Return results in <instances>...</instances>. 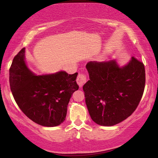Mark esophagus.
Wrapping results in <instances>:
<instances>
[{
    "label": "esophagus",
    "mask_w": 158,
    "mask_h": 158,
    "mask_svg": "<svg viewBox=\"0 0 158 158\" xmlns=\"http://www.w3.org/2000/svg\"><path fill=\"white\" fill-rule=\"evenodd\" d=\"M76 81H77V83L79 85V87L82 88L83 86V85L86 82V76L83 74H80Z\"/></svg>",
    "instance_id": "esophagus-1"
}]
</instances>
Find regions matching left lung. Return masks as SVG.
Returning a JSON list of instances; mask_svg holds the SVG:
<instances>
[{
    "mask_svg": "<svg viewBox=\"0 0 158 158\" xmlns=\"http://www.w3.org/2000/svg\"><path fill=\"white\" fill-rule=\"evenodd\" d=\"M86 69L89 80L83 85V90L92 121L111 127L131 116L144 90V64L132 56L123 66L116 59L90 61Z\"/></svg>",
    "mask_w": 158,
    "mask_h": 158,
    "instance_id": "1",
    "label": "left lung"
}]
</instances>
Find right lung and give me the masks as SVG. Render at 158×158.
<instances>
[{"label": "right lung", "mask_w": 158, "mask_h": 158, "mask_svg": "<svg viewBox=\"0 0 158 158\" xmlns=\"http://www.w3.org/2000/svg\"><path fill=\"white\" fill-rule=\"evenodd\" d=\"M78 73L64 70L36 75L25 60V48L14 57L10 69V85L18 106L31 121L52 127L63 123L72 95L79 87Z\"/></svg>", "instance_id": "1"}]
</instances>
